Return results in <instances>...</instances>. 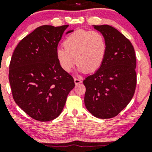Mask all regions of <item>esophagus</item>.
I'll use <instances>...</instances> for the list:
<instances>
[{
  "mask_svg": "<svg viewBox=\"0 0 152 152\" xmlns=\"http://www.w3.org/2000/svg\"><path fill=\"white\" fill-rule=\"evenodd\" d=\"M74 80H75V85H78L80 84V83H82V80H81L80 78H77V77H75Z\"/></svg>",
  "mask_w": 152,
  "mask_h": 152,
  "instance_id": "1",
  "label": "esophagus"
}]
</instances>
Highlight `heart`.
I'll list each match as a JSON object with an SVG mask.
<instances>
[{
  "label": "heart",
  "instance_id": "b5f03b06",
  "mask_svg": "<svg viewBox=\"0 0 152 152\" xmlns=\"http://www.w3.org/2000/svg\"><path fill=\"white\" fill-rule=\"evenodd\" d=\"M56 57L64 71H71L75 62L78 71L94 72L101 67L107 49L106 39L99 31L79 30L66 37Z\"/></svg>",
  "mask_w": 152,
  "mask_h": 152
}]
</instances>
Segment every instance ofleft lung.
<instances>
[{
  "label": "left lung",
  "instance_id": "left-lung-1",
  "mask_svg": "<svg viewBox=\"0 0 152 152\" xmlns=\"http://www.w3.org/2000/svg\"><path fill=\"white\" fill-rule=\"evenodd\" d=\"M107 44L104 62L83 80L84 102L94 117L109 119L127 107L135 94L136 58L133 45L121 32L107 24L94 25Z\"/></svg>",
  "mask_w": 152,
  "mask_h": 152
}]
</instances>
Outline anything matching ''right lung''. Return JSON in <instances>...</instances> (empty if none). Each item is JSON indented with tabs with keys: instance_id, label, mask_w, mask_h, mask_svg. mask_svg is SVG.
Returning <instances> with one entry per match:
<instances>
[{
	"instance_id": "1",
	"label": "right lung",
	"mask_w": 152,
	"mask_h": 152,
	"mask_svg": "<svg viewBox=\"0 0 152 152\" xmlns=\"http://www.w3.org/2000/svg\"><path fill=\"white\" fill-rule=\"evenodd\" d=\"M68 27H37L19 42L11 57L9 79L14 100L37 121L56 118L75 87L73 77L61 69L56 57L58 44Z\"/></svg>"
}]
</instances>
